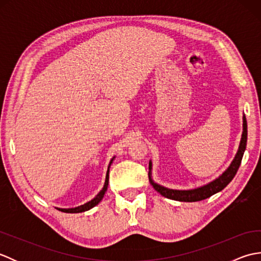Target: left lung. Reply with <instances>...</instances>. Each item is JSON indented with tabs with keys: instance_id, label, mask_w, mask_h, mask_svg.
I'll list each match as a JSON object with an SVG mask.
<instances>
[{
	"instance_id": "1",
	"label": "left lung",
	"mask_w": 261,
	"mask_h": 261,
	"mask_svg": "<svg viewBox=\"0 0 261 261\" xmlns=\"http://www.w3.org/2000/svg\"><path fill=\"white\" fill-rule=\"evenodd\" d=\"M247 137H248V130H247V120L246 116L243 115V131L241 136V141L239 145V149L236 154L234 159L232 160L230 166L226 168L225 171H223L222 175H220L218 178L210 181L208 184L203 185L201 187L194 188V190H171V188H167L165 186H162L154 182L151 177V169H152V163L151 160L149 162V180L150 184L153 186L159 194H162L163 196L174 199V201L179 202H197L202 201V199L207 198L210 196L214 195V194L219 193L223 190V188L229 184V182L233 179L236 176L238 169L240 167L241 160L245 153L246 147H247Z\"/></svg>"
}]
</instances>
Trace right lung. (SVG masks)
Returning <instances> with one entry per match:
<instances>
[{
    "label": "right lung",
    "mask_w": 261,
    "mask_h": 261,
    "mask_svg": "<svg viewBox=\"0 0 261 261\" xmlns=\"http://www.w3.org/2000/svg\"><path fill=\"white\" fill-rule=\"evenodd\" d=\"M115 157H113L112 159H111V162L109 164V168H108V171H107V177H105V182H104V186L101 191H99V193L97 194V195L94 197L93 199H91L90 202H87L85 204L81 205V206H77V207H73V208H58L59 211H62V212H65V213H82V212H85V211H88L91 210L92 207L96 206V205L102 201V198L104 196L105 192H107L108 190V185H109V173H110V166L111 164H112V162L114 160Z\"/></svg>",
    "instance_id": "1"
}]
</instances>
